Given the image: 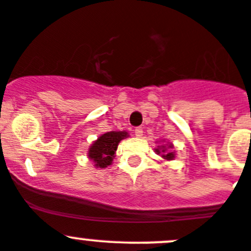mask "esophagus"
<instances>
[{
    "label": "esophagus",
    "instance_id": "obj_1",
    "mask_svg": "<svg viewBox=\"0 0 251 251\" xmlns=\"http://www.w3.org/2000/svg\"><path fill=\"white\" fill-rule=\"evenodd\" d=\"M133 131H135V135H136L137 137H141L142 133H144V128L142 127H136Z\"/></svg>",
    "mask_w": 251,
    "mask_h": 251
}]
</instances>
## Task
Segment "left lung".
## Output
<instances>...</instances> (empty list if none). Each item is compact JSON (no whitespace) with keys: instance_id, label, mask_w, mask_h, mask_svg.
Listing matches in <instances>:
<instances>
[{"instance_id":"8db88e82","label":"left lung","mask_w":251,"mask_h":251,"mask_svg":"<svg viewBox=\"0 0 251 251\" xmlns=\"http://www.w3.org/2000/svg\"><path fill=\"white\" fill-rule=\"evenodd\" d=\"M168 149H172V145H170ZM156 151H157L158 154H162V157L165 158V160H173V158H175V153H173L172 151H168L165 146H161L160 149H157Z\"/></svg>"}]
</instances>
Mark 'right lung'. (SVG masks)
I'll return each instance as SVG.
<instances>
[{
    "label": "right lung",
    "instance_id": "add662e5",
    "mask_svg": "<svg viewBox=\"0 0 251 251\" xmlns=\"http://www.w3.org/2000/svg\"><path fill=\"white\" fill-rule=\"evenodd\" d=\"M126 136L127 132L125 131H119V132L111 131L101 135L89 150V158L95 163L94 166L98 168H105L111 165L119 142Z\"/></svg>",
    "mask_w": 251,
    "mask_h": 251
}]
</instances>
